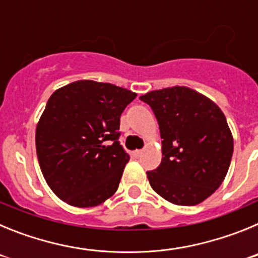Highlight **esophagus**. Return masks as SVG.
<instances>
[{
  "label": "esophagus",
  "mask_w": 258,
  "mask_h": 258,
  "mask_svg": "<svg viewBox=\"0 0 258 258\" xmlns=\"http://www.w3.org/2000/svg\"><path fill=\"white\" fill-rule=\"evenodd\" d=\"M141 155H142V151H141V150H134V151L132 152V156L133 157H140Z\"/></svg>",
  "instance_id": "esophagus-1"
}]
</instances>
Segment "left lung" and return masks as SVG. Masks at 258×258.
<instances>
[{
	"label": "left lung",
	"instance_id": "1",
	"mask_svg": "<svg viewBox=\"0 0 258 258\" xmlns=\"http://www.w3.org/2000/svg\"><path fill=\"white\" fill-rule=\"evenodd\" d=\"M159 122L163 159L147 172L151 187L177 206H197L223 182L234 140L220 107L186 86L154 90L140 97Z\"/></svg>",
	"mask_w": 258,
	"mask_h": 258
}]
</instances>
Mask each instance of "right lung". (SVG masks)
I'll return each mask as SVG.
<instances>
[{"label": "right lung", "instance_id": "add662e5", "mask_svg": "<svg viewBox=\"0 0 258 258\" xmlns=\"http://www.w3.org/2000/svg\"><path fill=\"white\" fill-rule=\"evenodd\" d=\"M136 93L92 80L52 93L36 127L41 172L70 206L95 207L116 192L129 155L118 142L120 116Z\"/></svg>", "mask_w": 258, "mask_h": 258}]
</instances>
